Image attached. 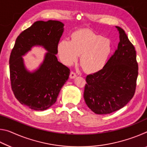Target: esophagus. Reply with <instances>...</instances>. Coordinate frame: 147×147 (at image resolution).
Listing matches in <instances>:
<instances>
[{
    "mask_svg": "<svg viewBox=\"0 0 147 147\" xmlns=\"http://www.w3.org/2000/svg\"><path fill=\"white\" fill-rule=\"evenodd\" d=\"M76 77V74L74 73H73V72H71L70 75H69V78L71 79H73V78H75Z\"/></svg>",
    "mask_w": 147,
    "mask_h": 147,
    "instance_id": "esophagus-1",
    "label": "esophagus"
}]
</instances>
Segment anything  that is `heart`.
I'll return each instance as SVG.
<instances>
[{
  "mask_svg": "<svg viewBox=\"0 0 147 147\" xmlns=\"http://www.w3.org/2000/svg\"><path fill=\"white\" fill-rule=\"evenodd\" d=\"M57 51L61 63L71 66L80 58V63L88 73L101 71L112 52L110 39L103 38L89 29H80L71 35L70 41L61 40Z\"/></svg>",
  "mask_w": 147,
  "mask_h": 147,
  "instance_id": "heart-1",
  "label": "heart"
}]
</instances>
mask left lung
<instances>
[{
    "label": "left lung",
    "instance_id": "obj_1",
    "mask_svg": "<svg viewBox=\"0 0 147 147\" xmlns=\"http://www.w3.org/2000/svg\"><path fill=\"white\" fill-rule=\"evenodd\" d=\"M115 28L120 40L117 49L101 71L86 77L84 100L88 108L98 115L123 108L136 90L138 65L135 48L124 30Z\"/></svg>",
    "mask_w": 147,
    "mask_h": 147
}]
</instances>
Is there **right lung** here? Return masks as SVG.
<instances>
[{
  "mask_svg": "<svg viewBox=\"0 0 147 147\" xmlns=\"http://www.w3.org/2000/svg\"><path fill=\"white\" fill-rule=\"evenodd\" d=\"M64 32L58 21H36L19 34L9 57L11 88L20 103L36 111H43L56 102L69 78L70 70L58 61L57 46ZM47 51L38 68L29 70L23 56L34 47Z\"/></svg>",
  "mask_w": 147,
  "mask_h": 147,
  "instance_id": "obj_1",
  "label": "right lung"
}]
</instances>
